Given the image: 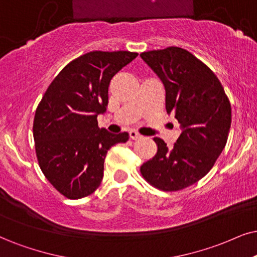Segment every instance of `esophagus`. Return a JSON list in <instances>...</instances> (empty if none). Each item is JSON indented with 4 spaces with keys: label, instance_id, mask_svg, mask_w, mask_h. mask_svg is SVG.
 <instances>
[{
    "label": "esophagus",
    "instance_id": "1",
    "mask_svg": "<svg viewBox=\"0 0 257 257\" xmlns=\"http://www.w3.org/2000/svg\"><path fill=\"white\" fill-rule=\"evenodd\" d=\"M129 136H131V139H133V140H138V139L141 138V135H140L139 133L135 132V131L129 132Z\"/></svg>",
    "mask_w": 257,
    "mask_h": 257
}]
</instances>
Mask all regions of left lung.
I'll list each match as a JSON object with an SVG mask.
<instances>
[{
  "instance_id": "left-lung-1",
  "label": "left lung",
  "mask_w": 257,
  "mask_h": 257,
  "mask_svg": "<svg viewBox=\"0 0 257 257\" xmlns=\"http://www.w3.org/2000/svg\"><path fill=\"white\" fill-rule=\"evenodd\" d=\"M140 57L160 78L167 113H173L181 128L171 148L154 138L157 154L140 171L159 190H183L205 177L223 152L231 125V105L216 74L186 50L172 46Z\"/></svg>"
}]
</instances>
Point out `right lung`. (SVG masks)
Here are the masks:
<instances>
[{
    "label": "right lung",
    "mask_w": 257,
    "mask_h": 257,
    "mask_svg": "<svg viewBox=\"0 0 257 257\" xmlns=\"http://www.w3.org/2000/svg\"><path fill=\"white\" fill-rule=\"evenodd\" d=\"M138 57L128 51H93L67 64L39 103L34 116L35 152L42 173L69 199L97 190L104 159L128 133L100 129L97 116L108 106L110 80Z\"/></svg>",
    "instance_id": "add662e5"
}]
</instances>
